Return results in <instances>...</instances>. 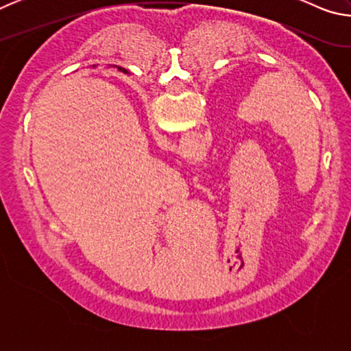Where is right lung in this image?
<instances>
[{"label":"right lung","instance_id":"1","mask_svg":"<svg viewBox=\"0 0 351 351\" xmlns=\"http://www.w3.org/2000/svg\"><path fill=\"white\" fill-rule=\"evenodd\" d=\"M119 69H121V71H122V73H127V71H125V69H122V68H119Z\"/></svg>","mask_w":351,"mask_h":351}]
</instances>
